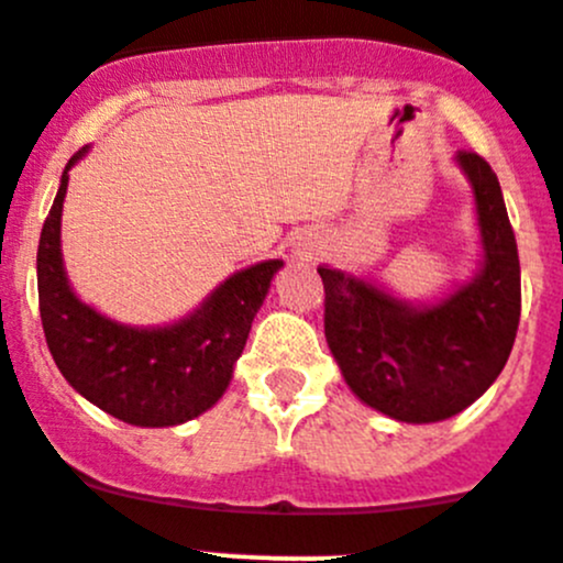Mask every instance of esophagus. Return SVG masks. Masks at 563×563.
Here are the masks:
<instances>
[{"label": "esophagus", "mask_w": 563, "mask_h": 563, "mask_svg": "<svg viewBox=\"0 0 563 563\" xmlns=\"http://www.w3.org/2000/svg\"><path fill=\"white\" fill-rule=\"evenodd\" d=\"M320 252H322V238L317 235V232L303 230L300 235L292 238V257L298 260V263H311Z\"/></svg>", "instance_id": "obj_1"}]
</instances>
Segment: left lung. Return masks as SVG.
I'll return each instance as SVG.
<instances>
[{
    "mask_svg": "<svg viewBox=\"0 0 563 563\" xmlns=\"http://www.w3.org/2000/svg\"><path fill=\"white\" fill-rule=\"evenodd\" d=\"M482 235L471 282L435 303H408L347 271L320 265L325 339L350 391L405 424L452 419L495 383L520 322V260L495 172L457 153Z\"/></svg>",
    "mask_w": 563,
    "mask_h": 563,
    "instance_id": "left-lung-1",
    "label": "left lung"
}]
</instances>
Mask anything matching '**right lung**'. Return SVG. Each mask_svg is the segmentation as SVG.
Wrapping results in <instances>:
<instances>
[{"mask_svg": "<svg viewBox=\"0 0 563 563\" xmlns=\"http://www.w3.org/2000/svg\"><path fill=\"white\" fill-rule=\"evenodd\" d=\"M68 161L37 246V298L46 344L65 380L85 399L133 427H175L213 408L227 391L282 260L224 279L191 314L169 325H125L100 314L70 287L63 263Z\"/></svg>", "mask_w": 563, "mask_h": 563, "instance_id": "1", "label": "right lung"}]
</instances>
